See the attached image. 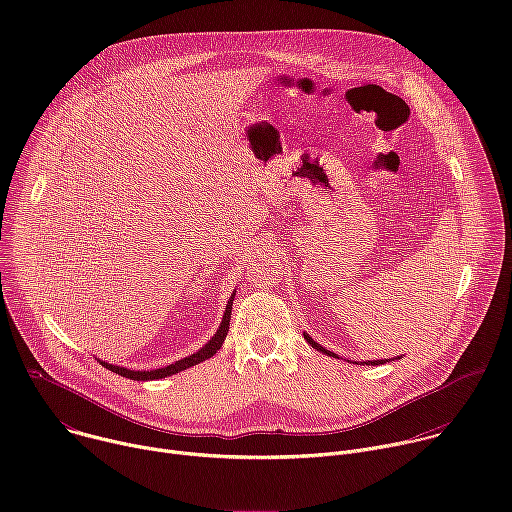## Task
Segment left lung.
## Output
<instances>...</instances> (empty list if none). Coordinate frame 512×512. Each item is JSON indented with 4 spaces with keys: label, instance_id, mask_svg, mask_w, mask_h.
<instances>
[{
    "label": "left lung",
    "instance_id": "left-lung-1",
    "mask_svg": "<svg viewBox=\"0 0 512 512\" xmlns=\"http://www.w3.org/2000/svg\"><path fill=\"white\" fill-rule=\"evenodd\" d=\"M304 338H306V340H308V342H310V344H312V348H316V350H320V352H324V354H328V356H334V358H338V356H336V354H334V352H330V350H326V348H322V346H320V344H318V342H314V340H312V338H310V336H308V334H306V332H304ZM385 362H389V360H369V362H367V364H373V367H375V364H385Z\"/></svg>",
    "mask_w": 512,
    "mask_h": 512
}]
</instances>
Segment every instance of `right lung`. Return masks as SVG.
<instances>
[{
  "label": "right lung",
  "instance_id": "add662e5",
  "mask_svg": "<svg viewBox=\"0 0 512 512\" xmlns=\"http://www.w3.org/2000/svg\"><path fill=\"white\" fill-rule=\"evenodd\" d=\"M233 300H235V294H233V296L229 298V302H227L223 322H221V326H218L216 334H214L198 352H194L192 356H186V358H182V360H176V362L168 364V367H164V369H156V371H129V369H125V367H115V364H109V362H105V360H99V362L103 364L105 369H109V371H113V373H117V375H121V377H125V379H131V381L166 379V377H172V375H176V373H180V371H186V369L194 367V364H198V362H202V360L214 356L216 350L223 346V342H225V338H227V332H229Z\"/></svg>",
  "mask_w": 512,
  "mask_h": 512
}]
</instances>
